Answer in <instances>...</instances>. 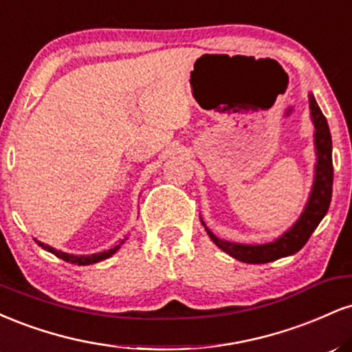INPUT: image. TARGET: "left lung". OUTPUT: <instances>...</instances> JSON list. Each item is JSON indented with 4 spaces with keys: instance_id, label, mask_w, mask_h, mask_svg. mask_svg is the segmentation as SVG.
Wrapping results in <instances>:
<instances>
[{
    "instance_id": "obj_1",
    "label": "left lung",
    "mask_w": 352,
    "mask_h": 352,
    "mask_svg": "<svg viewBox=\"0 0 352 352\" xmlns=\"http://www.w3.org/2000/svg\"><path fill=\"white\" fill-rule=\"evenodd\" d=\"M309 109L311 117L314 122V144H316V177H314L313 192H311L308 204H306L305 212L301 213L300 220L289 228L285 235L265 245H240L223 241L213 235L207 230L210 238L213 240L218 248L223 250L230 256L243 261V263L261 265L270 263V261L278 260V258L289 256L300 252L313 232L316 230L319 221L328 213L331 195H333V142H331V134L326 117L322 116L321 109L316 104L313 96L309 94Z\"/></svg>"
}]
</instances>
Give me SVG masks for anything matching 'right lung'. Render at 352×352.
Masks as SVG:
<instances>
[{
  "label": "right lung",
  "mask_w": 352,
  "mask_h": 352,
  "mask_svg": "<svg viewBox=\"0 0 352 352\" xmlns=\"http://www.w3.org/2000/svg\"><path fill=\"white\" fill-rule=\"evenodd\" d=\"M36 243H38L39 246H43V248H44V250H47V252L54 253L56 256L63 258L64 261H69V263H76V265H92V263H98V261H102V260H106V258H109V256H112V254H114V253L117 252V250L120 248V245H122L124 241H120L119 245H116L114 248L107 250V252H102V253H96V254H91V256H74V254H67V253L58 252V250H54V248H51V246H47V245L41 243V241H36Z\"/></svg>",
  "instance_id": "obj_1"
}]
</instances>
